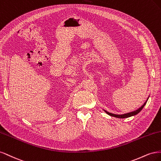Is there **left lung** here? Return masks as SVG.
Wrapping results in <instances>:
<instances>
[{
	"instance_id": "8db88e82",
	"label": "left lung",
	"mask_w": 161,
	"mask_h": 161,
	"mask_svg": "<svg viewBox=\"0 0 161 161\" xmlns=\"http://www.w3.org/2000/svg\"><path fill=\"white\" fill-rule=\"evenodd\" d=\"M148 99L147 100L146 102H144V104H143L141 108H139L138 109V110H134V111L131 112H128V113H126V114H114L110 113V112H107V111H106V110H104V112H105L106 114H108V115H110V116H111L116 117V118H128V117H130V116H135V115L137 114H138L140 112H141V111L142 110V108H144V106L145 105H146V103H147V102Z\"/></svg>"
}]
</instances>
